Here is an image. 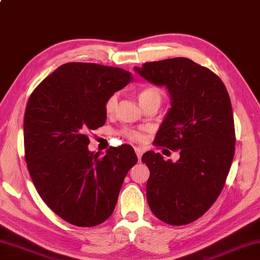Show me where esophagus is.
I'll return each instance as SVG.
<instances>
[{"label": "esophagus", "mask_w": 260, "mask_h": 260, "mask_svg": "<svg viewBox=\"0 0 260 260\" xmlns=\"http://www.w3.org/2000/svg\"><path fill=\"white\" fill-rule=\"evenodd\" d=\"M135 151H136V153H137V156H138L139 161H140L141 157H142V154H143V150H142L141 148L137 147V148H135Z\"/></svg>", "instance_id": "obj_1"}]
</instances>
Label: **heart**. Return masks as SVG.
I'll use <instances>...</instances> for the list:
<instances>
[{
	"mask_svg": "<svg viewBox=\"0 0 260 260\" xmlns=\"http://www.w3.org/2000/svg\"><path fill=\"white\" fill-rule=\"evenodd\" d=\"M138 98H139V103H140V105L149 103V101H152V100H157L161 103L162 93H161L159 88H156L154 86H149V87L143 88L142 90L139 91ZM117 104H118V96L117 94H112V96H110L108 99H107L106 104H105L106 112L108 113V115H111V113L116 110ZM124 136L131 139V140H137V139L142 138V132L139 130H132V129L125 130Z\"/></svg>",
	"mask_w": 260,
	"mask_h": 260,
	"instance_id": "1",
	"label": "heart"
}]
</instances>
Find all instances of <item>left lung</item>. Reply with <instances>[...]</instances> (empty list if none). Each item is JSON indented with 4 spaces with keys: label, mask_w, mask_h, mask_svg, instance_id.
I'll return each instance as SVG.
<instances>
[{
    "label": "left lung",
    "mask_w": 260,
    "mask_h": 260,
    "mask_svg": "<svg viewBox=\"0 0 260 260\" xmlns=\"http://www.w3.org/2000/svg\"><path fill=\"white\" fill-rule=\"evenodd\" d=\"M134 69L150 84L166 87L171 108L155 144L180 150L176 162L153 151L143 154L150 170V210L170 225L192 223L216 201L233 162L235 129L229 92L218 76L184 57Z\"/></svg>",
    "instance_id": "8db88e82"
}]
</instances>
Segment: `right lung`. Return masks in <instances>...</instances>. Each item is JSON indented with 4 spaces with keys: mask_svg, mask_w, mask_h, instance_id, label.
I'll list each match as a JSON object with an SVG mask.
<instances>
[{
    "mask_svg": "<svg viewBox=\"0 0 260 260\" xmlns=\"http://www.w3.org/2000/svg\"><path fill=\"white\" fill-rule=\"evenodd\" d=\"M132 80L121 68L67 62L28 99L24 145L29 175L46 205L73 225L91 227L109 218L126 173L138 162L128 144L100 156L88 149L87 136L105 124L107 99Z\"/></svg>",
    "mask_w": 260,
    "mask_h": 260,
    "instance_id": "add662e5",
    "label": "right lung"
}]
</instances>
